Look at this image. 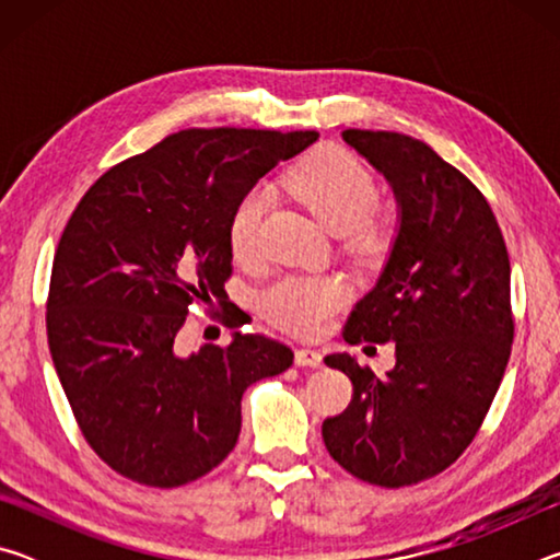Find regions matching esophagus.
<instances>
[{"label": "esophagus", "instance_id": "34e87169", "mask_svg": "<svg viewBox=\"0 0 560 560\" xmlns=\"http://www.w3.org/2000/svg\"><path fill=\"white\" fill-rule=\"evenodd\" d=\"M293 360H296L299 368H320V365H324V355H320L318 350H314V348H299L296 355H293Z\"/></svg>", "mask_w": 560, "mask_h": 560}]
</instances>
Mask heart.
<instances>
[{"instance_id": "b5f03b06", "label": "heart", "mask_w": 560, "mask_h": 560, "mask_svg": "<svg viewBox=\"0 0 560 560\" xmlns=\"http://www.w3.org/2000/svg\"><path fill=\"white\" fill-rule=\"evenodd\" d=\"M287 187L326 230L348 234L358 246L377 240L368 217L377 207V185L360 160L340 148L308 155L291 170ZM271 205L269 187H252L230 217L232 254L244 264L261 257V230ZM350 283L338 273H287L259 293V308L273 326L296 336H318L336 311L350 301Z\"/></svg>"}]
</instances>
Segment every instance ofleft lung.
Returning <instances> with one entry per match:
<instances>
[{"label": "left lung", "mask_w": 560, "mask_h": 560, "mask_svg": "<svg viewBox=\"0 0 560 560\" xmlns=\"http://www.w3.org/2000/svg\"><path fill=\"white\" fill-rule=\"evenodd\" d=\"M343 140L393 187L400 222L343 338L390 340L395 368L377 377L348 353L326 358L353 400L324 442L368 485L410 487L469 447L499 390L514 340L509 252L485 195L422 140L355 128Z\"/></svg>", "instance_id": "1"}]
</instances>
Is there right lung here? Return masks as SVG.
I'll use <instances>...</instances> for the list:
<instances>
[{"label": "right lung", "instance_id": "add662e5", "mask_svg": "<svg viewBox=\"0 0 560 560\" xmlns=\"http://www.w3.org/2000/svg\"><path fill=\"white\" fill-rule=\"evenodd\" d=\"M318 132L192 128L122 160L81 197L54 254L46 334L93 452L138 485L173 489L212 471L242 430V395L293 350L234 330L177 353L192 303L224 306L240 197ZM234 306V303H232Z\"/></svg>", "mask_w": 560, "mask_h": 560}]
</instances>
